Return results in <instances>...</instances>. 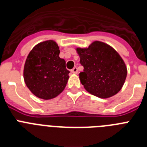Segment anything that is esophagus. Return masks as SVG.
Listing matches in <instances>:
<instances>
[{
  "label": "esophagus",
  "instance_id": "obj_1",
  "mask_svg": "<svg viewBox=\"0 0 147 147\" xmlns=\"http://www.w3.org/2000/svg\"><path fill=\"white\" fill-rule=\"evenodd\" d=\"M71 72H72L73 74H77V72H78L77 67H74V68H73V69L71 70Z\"/></svg>",
  "mask_w": 147,
  "mask_h": 147
}]
</instances>
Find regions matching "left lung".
<instances>
[{
  "label": "left lung",
  "mask_w": 147,
  "mask_h": 147,
  "mask_svg": "<svg viewBox=\"0 0 147 147\" xmlns=\"http://www.w3.org/2000/svg\"><path fill=\"white\" fill-rule=\"evenodd\" d=\"M80 64L81 83L87 91L99 98L115 95L127 77V67L120 55L111 46L95 41L88 49H76Z\"/></svg>",
  "instance_id": "8db88e82"
}]
</instances>
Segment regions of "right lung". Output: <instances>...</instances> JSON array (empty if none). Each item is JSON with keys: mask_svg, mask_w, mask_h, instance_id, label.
I'll use <instances>...</instances> for the list:
<instances>
[{"mask_svg": "<svg viewBox=\"0 0 147 147\" xmlns=\"http://www.w3.org/2000/svg\"><path fill=\"white\" fill-rule=\"evenodd\" d=\"M59 49L53 40L35 45L28 54L23 71L26 85L34 95L51 99L63 91L69 78L65 61L59 57Z\"/></svg>", "mask_w": 147, "mask_h": 147, "instance_id": "obj_1", "label": "right lung"}]
</instances>
